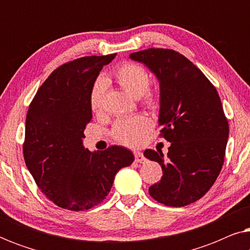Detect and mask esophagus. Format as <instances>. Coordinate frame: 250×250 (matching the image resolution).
Listing matches in <instances>:
<instances>
[{"instance_id":"obj_1","label":"esophagus","mask_w":250,"mask_h":250,"mask_svg":"<svg viewBox=\"0 0 250 250\" xmlns=\"http://www.w3.org/2000/svg\"><path fill=\"white\" fill-rule=\"evenodd\" d=\"M134 157H135V162L136 163H145L146 162V158H145V156H143L142 152L135 151Z\"/></svg>"}]
</instances>
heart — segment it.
<instances>
[{"label":"heart","instance_id":"b5f03b06","mask_svg":"<svg viewBox=\"0 0 250 250\" xmlns=\"http://www.w3.org/2000/svg\"><path fill=\"white\" fill-rule=\"evenodd\" d=\"M114 80L119 86L133 98H141L143 104L149 109H156L159 105L158 94L150 90V75L146 68L135 62H125L114 71ZM104 78H98L92 85L90 92V108L94 114L104 110ZM151 129V122L146 116L121 119L114 125L112 136L116 141L127 146H141Z\"/></svg>","mask_w":250,"mask_h":250}]
</instances>
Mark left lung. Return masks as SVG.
Returning a JSON list of instances; mask_svg holds the SVG:
<instances>
[{
    "mask_svg": "<svg viewBox=\"0 0 250 250\" xmlns=\"http://www.w3.org/2000/svg\"><path fill=\"white\" fill-rule=\"evenodd\" d=\"M159 81L160 136L170 142L167 156L146 149L145 157L162 166L149 193L160 204L183 207L199 200L220 175L229 123L216 88L183 54L148 49L129 54Z\"/></svg>",
    "mask_w": 250,
    "mask_h": 250,
    "instance_id": "left-lung-1",
    "label": "left lung"
}]
</instances>
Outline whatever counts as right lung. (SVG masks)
I'll list each match as a JSON object with an SVG mask.
<instances>
[{"mask_svg":"<svg viewBox=\"0 0 250 250\" xmlns=\"http://www.w3.org/2000/svg\"><path fill=\"white\" fill-rule=\"evenodd\" d=\"M115 57L88 56L61 64L41 85L27 111L26 166L41 191L64 209L86 210L101 204L118 170L134 160L123 146L91 152L82 143L92 119V85Z\"/></svg>","mask_w":250,"mask_h":250,"instance_id":"obj_1","label":"right lung"}]
</instances>
